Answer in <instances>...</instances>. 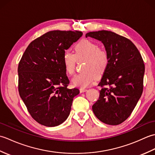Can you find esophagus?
Instances as JSON below:
<instances>
[{
	"label": "esophagus",
	"instance_id": "34e87169",
	"mask_svg": "<svg viewBox=\"0 0 155 155\" xmlns=\"http://www.w3.org/2000/svg\"><path fill=\"white\" fill-rule=\"evenodd\" d=\"M87 91V88H80V92H81V93H84V92Z\"/></svg>",
	"mask_w": 155,
	"mask_h": 155
}]
</instances>
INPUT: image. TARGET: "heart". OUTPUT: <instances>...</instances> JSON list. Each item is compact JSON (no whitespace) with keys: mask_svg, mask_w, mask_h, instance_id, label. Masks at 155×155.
<instances>
[{"mask_svg":"<svg viewBox=\"0 0 155 155\" xmlns=\"http://www.w3.org/2000/svg\"><path fill=\"white\" fill-rule=\"evenodd\" d=\"M77 60L84 61L82 73L76 75L72 79L74 86L88 87L94 79L95 77H100L106 71L109 62L108 52L103 48L88 39H82L74 47V54L65 52L62 61L66 73L72 75L74 73Z\"/></svg>","mask_w":155,"mask_h":155,"instance_id":"b5f03b06","label":"heart"}]
</instances>
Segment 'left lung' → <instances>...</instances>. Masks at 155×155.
<instances>
[{
  "instance_id": "1",
  "label": "left lung",
  "mask_w": 155,
  "mask_h": 155,
  "mask_svg": "<svg viewBox=\"0 0 155 155\" xmlns=\"http://www.w3.org/2000/svg\"><path fill=\"white\" fill-rule=\"evenodd\" d=\"M101 41L109 56V62L98 86L99 98L92 108L103 123L118 125L130 116L143 90L144 64L136 46L129 39L113 32H90ZM106 86V87H104Z\"/></svg>"
}]
</instances>
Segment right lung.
I'll return each mask as SVG.
<instances>
[{
  "label": "right lung",
  "instance_id": "1",
  "mask_svg": "<svg viewBox=\"0 0 155 155\" xmlns=\"http://www.w3.org/2000/svg\"><path fill=\"white\" fill-rule=\"evenodd\" d=\"M82 35L77 31H49L29 44L19 62L20 97L39 124L58 126L70 114L79 90L67 88L69 80L62 57Z\"/></svg>",
  "mask_w": 155,
  "mask_h": 155
}]
</instances>
